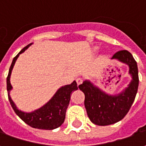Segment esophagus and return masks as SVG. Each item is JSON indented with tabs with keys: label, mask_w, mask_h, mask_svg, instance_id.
Wrapping results in <instances>:
<instances>
[{
	"label": "esophagus",
	"mask_w": 146,
	"mask_h": 146,
	"mask_svg": "<svg viewBox=\"0 0 146 146\" xmlns=\"http://www.w3.org/2000/svg\"><path fill=\"white\" fill-rule=\"evenodd\" d=\"M76 80V83H77V85H80V84H81L83 83V80L81 78H77Z\"/></svg>",
	"instance_id": "esophagus-1"
}]
</instances>
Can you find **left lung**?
<instances>
[{"instance_id":"8db88e82","label":"left lung","mask_w":146,"mask_h":146,"mask_svg":"<svg viewBox=\"0 0 146 146\" xmlns=\"http://www.w3.org/2000/svg\"><path fill=\"white\" fill-rule=\"evenodd\" d=\"M112 59H116L129 66L132 80L122 92L116 95H108L90 80H84L79 86L85 95L84 106L88 116L96 125H110L121 120L131 107L138 92V66L132 54L127 50H122L113 54Z\"/></svg>"}]
</instances>
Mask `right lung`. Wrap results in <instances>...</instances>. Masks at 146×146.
I'll list each match as a JSON object with an SVG mask.
<instances>
[{
  "label": "right lung",
  "instance_id": "right-lung-1",
  "mask_svg": "<svg viewBox=\"0 0 146 146\" xmlns=\"http://www.w3.org/2000/svg\"><path fill=\"white\" fill-rule=\"evenodd\" d=\"M32 44H30L23 48L20 52L13 58L11 66L9 69L8 77H7V91L8 96L11 107L14 110L15 113L20 117L27 124L33 128L41 129V130H53L60 127L63 123L66 118V112L68 106L70 104V95L73 91L78 89L76 82L74 80L71 84L65 85L58 90L54 96L44 106L31 113H24L18 110L16 106L10 97V91L12 87L10 83L11 70L13 69L15 61L17 60L19 54L27 50Z\"/></svg>",
  "mask_w": 146,
  "mask_h": 146
}]
</instances>
